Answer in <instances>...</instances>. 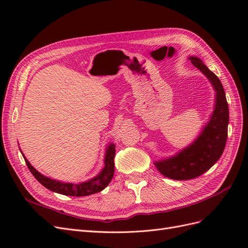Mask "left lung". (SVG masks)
<instances>
[{
    "mask_svg": "<svg viewBox=\"0 0 248 248\" xmlns=\"http://www.w3.org/2000/svg\"><path fill=\"white\" fill-rule=\"evenodd\" d=\"M188 60L208 78L214 92V108L198 137L177 153L155 160L161 175L172 180H189L204 174L220 158L228 139L229 107L219 78L198 57Z\"/></svg>",
    "mask_w": 248,
    "mask_h": 248,
    "instance_id": "left-lung-1",
    "label": "left lung"
}]
</instances>
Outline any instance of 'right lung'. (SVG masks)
Returning <instances> with one entry per match:
<instances>
[{
  "instance_id": "add662e5",
  "label": "right lung",
  "mask_w": 248,
  "mask_h": 248,
  "mask_svg": "<svg viewBox=\"0 0 248 248\" xmlns=\"http://www.w3.org/2000/svg\"><path fill=\"white\" fill-rule=\"evenodd\" d=\"M21 152V150H20ZM115 152H116V145L112 142H108L106 147V152H104L103 158V166L100 171L91 179H88L86 181H81L78 183L73 182H63L59 181L56 179H51L42 175L40 171L37 170L30 161L27 159V157L21 152L22 156L26 160L27 166L32 172L33 176L37 179V181L40 182L46 188L60 193L64 196L70 197H86L90 194H94L100 192L109 184L112 177H114L115 171Z\"/></svg>"
}]
</instances>
